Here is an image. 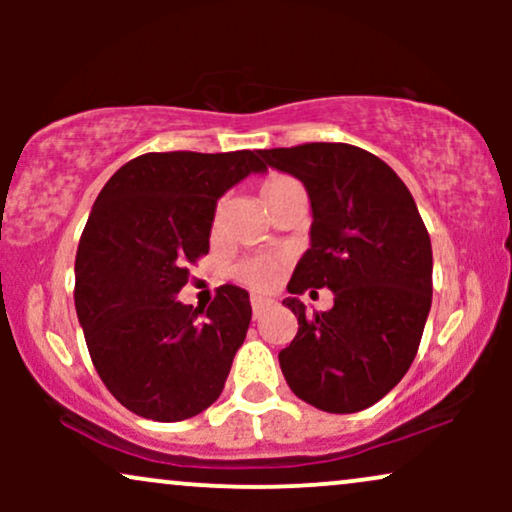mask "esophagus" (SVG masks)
<instances>
[{"mask_svg":"<svg viewBox=\"0 0 512 512\" xmlns=\"http://www.w3.org/2000/svg\"><path fill=\"white\" fill-rule=\"evenodd\" d=\"M250 305H252V315L260 317L264 310H267L269 305H272V301H269V298H264V296H252L250 298Z\"/></svg>","mask_w":512,"mask_h":512,"instance_id":"34e87169","label":"esophagus"}]
</instances>
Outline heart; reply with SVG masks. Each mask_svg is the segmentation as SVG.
I'll return each mask as SVG.
<instances>
[{"label": "heart", "instance_id": "b5f03b06", "mask_svg": "<svg viewBox=\"0 0 512 512\" xmlns=\"http://www.w3.org/2000/svg\"><path fill=\"white\" fill-rule=\"evenodd\" d=\"M291 182L293 180L286 178V175H269V178L260 185L262 204L269 202L276 192L284 190V187L291 185ZM276 272H279V262H276L274 257H248V260L238 262L236 267H233L236 279L252 286V289H267V286H272L276 279Z\"/></svg>", "mask_w": 512, "mask_h": 512}]
</instances>
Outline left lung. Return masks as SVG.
<instances>
[{"instance_id":"left-lung-1","label":"left lung","mask_w":512,"mask_h":512,"mask_svg":"<svg viewBox=\"0 0 512 512\" xmlns=\"http://www.w3.org/2000/svg\"><path fill=\"white\" fill-rule=\"evenodd\" d=\"M303 182L313 211L310 248L284 298L298 334L279 351L293 395L330 414H354L404 378L431 310V238L414 197L378 156L351 144L260 151ZM327 285L335 305L308 316L295 298Z\"/></svg>"}]
</instances>
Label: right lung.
Listing matches in <instances>:
<instances>
[{"label": "right lung", "mask_w": 512, "mask_h": 512, "mask_svg": "<svg viewBox=\"0 0 512 512\" xmlns=\"http://www.w3.org/2000/svg\"><path fill=\"white\" fill-rule=\"evenodd\" d=\"M267 166L255 151L132 158L105 182L76 250V315L122 407L182 421L216 402L250 327V296L226 284L207 308L180 303L185 264L209 252L219 199Z\"/></svg>", "instance_id": "right-lung-1"}]
</instances>
